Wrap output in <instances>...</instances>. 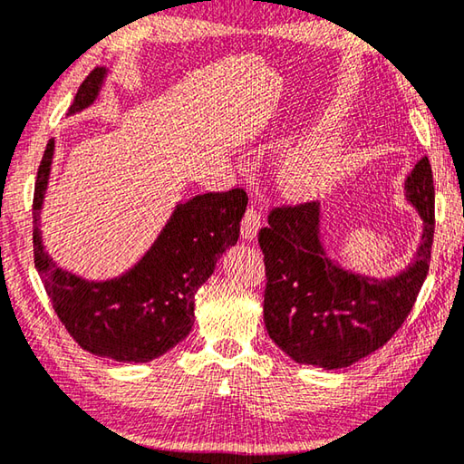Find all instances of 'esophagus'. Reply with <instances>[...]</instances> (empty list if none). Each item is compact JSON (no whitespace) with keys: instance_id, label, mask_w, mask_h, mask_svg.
<instances>
[{"instance_id":"34e87169","label":"esophagus","mask_w":464,"mask_h":464,"mask_svg":"<svg viewBox=\"0 0 464 464\" xmlns=\"http://www.w3.org/2000/svg\"><path fill=\"white\" fill-rule=\"evenodd\" d=\"M259 227H261V215L256 211V208L249 207L247 211L243 215V221H241V235L245 239H256L257 233H259Z\"/></svg>"}]
</instances>
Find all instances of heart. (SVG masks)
<instances>
[{
  "label": "heart",
  "mask_w": 464,
  "mask_h": 464,
  "mask_svg": "<svg viewBox=\"0 0 464 464\" xmlns=\"http://www.w3.org/2000/svg\"><path fill=\"white\" fill-rule=\"evenodd\" d=\"M342 165V139L335 132H317L289 149L277 160L276 180L284 195L310 198L332 185Z\"/></svg>",
  "instance_id": "heart-1"
}]
</instances>
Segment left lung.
<instances>
[{"mask_svg":"<svg viewBox=\"0 0 464 464\" xmlns=\"http://www.w3.org/2000/svg\"><path fill=\"white\" fill-rule=\"evenodd\" d=\"M406 198L422 219L414 261L388 279L343 269L325 256L320 203L271 208L259 231L266 261L263 320L269 338L297 364L352 366L382 348L411 314L429 274L434 237V185L429 159L416 162Z\"/></svg>","mask_w":464,"mask_h":464,"instance_id":"8db88e82","label":"left lung"}]
</instances>
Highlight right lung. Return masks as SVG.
<instances>
[{
  "label": "right lung",
  "mask_w": 464,
  "mask_h": 464,
  "mask_svg": "<svg viewBox=\"0 0 464 464\" xmlns=\"http://www.w3.org/2000/svg\"><path fill=\"white\" fill-rule=\"evenodd\" d=\"M106 68L82 82L68 114L94 102ZM53 140L45 144L34 188V263L53 312L68 334L100 358L150 362L185 340L195 324V294L227 247L237 243L247 193H205L177 205L152 247L124 276L88 281L60 269L44 251L40 208L48 187Z\"/></svg>",
  "instance_id": "right-lung-1"
}]
</instances>
